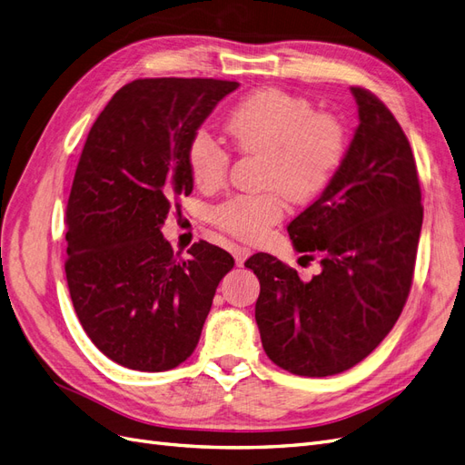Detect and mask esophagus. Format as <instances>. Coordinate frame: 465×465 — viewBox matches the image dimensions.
Segmentation results:
<instances>
[{
	"instance_id": "1",
	"label": "esophagus",
	"mask_w": 465,
	"mask_h": 465,
	"mask_svg": "<svg viewBox=\"0 0 465 465\" xmlns=\"http://www.w3.org/2000/svg\"><path fill=\"white\" fill-rule=\"evenodd\" d=\"M250 254H252V252H250V248H246V246H234V248H232V256H234L236 265H242Z\"/></svg>"
}]
</instances>
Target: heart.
<instances>
[{
    "instance_id": "1",
    "label": "heart",
    "mask_w": 465,
    "mask_h": 465,
    "mask_svg": "<svg viewBox=\"0 0 465 465\" xmlns=\"http://www.w3.org/2000/svg\"><path fill=\"white\" fill-rule=\"evenodd\" d=\"M227 134L242 153L263 157L258 195H232L213 209V221L242 241H258L292 203L312 200L340 168L347 149L343 124L326 112H314L306 98L279 89L250 94L227 118ZM229 151L207 130H198L188 145L195 184L213 190L229 171Z\"/></svg>"
}]
</instances>
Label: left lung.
<instances>
[{"label": "left lung", "instance_id": "obj_1", "mask_svg": "<svg viewBox=\"0 0 465 465\" xmlns=\"http://www.w3.org/2000/svg\"><path fill=\"white\" fill-rule=\"evenodd\" d=\"M359 125L320 198L289 223L320 273L302 281L270 254L246 267L260 279L256 323L265 355L299 376H331L369 357L398 322L411 289L423 224L410 142L386 104L351 87Z\"/></svg>", "mask_w": 465, "mask_h": 465}]
</instances>
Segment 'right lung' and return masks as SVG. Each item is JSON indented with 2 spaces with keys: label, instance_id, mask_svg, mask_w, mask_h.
I'll list each match as a JSON object with an SVG mask.
<instances>
[{
  "label": "right lung",
  "instance_id": "obj_1",
  "mask_svg": "<svg viewBox=\"0 0 465 465\" xmlns=\"http://www.w3.org/2000/svg\"><path fill=\"white\" fill-rule=\"evenodd\" d=\"M234 89L221 79H135L87 135L65 211V277L83 330L122 367L184 362L232 270L229 252L205 241L188 260L174 256L161 227L173 198L192 193V135Z\"/></svg>",
  "mask_w": 465,
  "mask_h": 465
}]
</instances>
